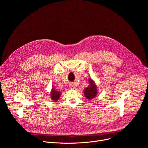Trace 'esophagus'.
<instances>
[{
  "label": "esophagus",
  "instance_id": "esophagus-1",
  "mask_svg": "<svg viewBox=\"0 0 148 148\" xmlns=\"http://www.w3.org/2000/svg\"><path fill=\"white\" fill-rule=\"evenodd\" d=\"M70 88H71V89H74L75 88V85L74 84L71 83V84H70Z\"/></svg>",
  "mask_w": 148,
  "mask_h": 148
}]
</instances>
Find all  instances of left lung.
I'll use <instances>...</instances> for the list:
<instances>
[{"mask_svg":"<svg viewBox=\"0 0 148 148\" xmlns=\"http://www.w3.org/2000/svg\"><path fill=\"white\" fill-rule=\"evenodd\" d=\"M90 85L84 90V94H85V96L87 99H91L96 96L97 91L96 86L94 84L93 81L90 79Z\"/></svg>","mask_w":148,"mask_h":148,"instance_id":"1","label":"left lung"}]
</instances>
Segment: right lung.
Returning a JSON list of instances; mask_svg holds the SVG:
<instances>
[{"label":"right lung","mask_w":148,"mask_h":148,"mask_svg":"<svg viewBox=\"0 0 148 148\" xmlns=\"http://www.w3.org/2000/svg\"><path fill=\"white\" fill-rule=\"evenodd\" d=\"M51 99L53 101H56L60 98V93L59 92H58V91H56L54 90V89H53V90H52V91L51 92Z\"/></svg>","instance_id":"right-lung-1"}]
</instances>
